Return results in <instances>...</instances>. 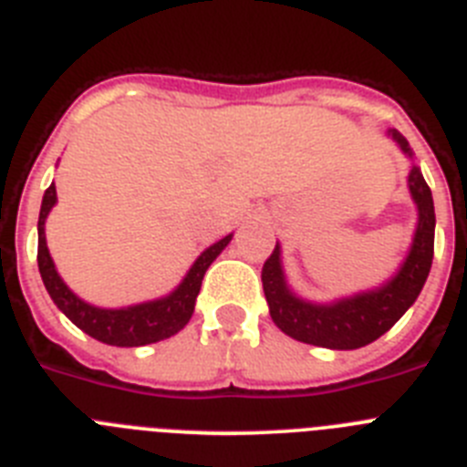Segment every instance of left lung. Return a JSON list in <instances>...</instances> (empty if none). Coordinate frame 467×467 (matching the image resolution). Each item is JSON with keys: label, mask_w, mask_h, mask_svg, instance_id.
Here are the masks:
<instances>
[{"label": "left lung", "mask_w": 467, "mask_h": 467, "mask_svg": "<svg viewBox=\"0 0 467 467\" xmlns=\"http://www.w3.org/2000/svg\"><path fill=\"white\" fill-rule=\"evenodd\" d=\"M388 135L400 144L404 154L411 156L410 142L398 130H388ZM407 182L419 208L414 241L398 274L377 290L360 292L332 304H311L299 299L285 283L280 245L275 243L271 257L264 262L262 285L271 317L287 337L334 350L362 348L386 334L414 304L431 274L435 250V205L419 166H411Z\"/></svg>", "instance_id": "1"}]
</instances>
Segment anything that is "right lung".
I'll return each mask as SVG.
<instances>
[{"instance_id":"right-lung-1","label":"right lung","mask_w":467,"mask_h":467,"mask_svg":"<svg viewBox=\"0 0 467 467\" xmlns=\"http://www.w3.org/2000/svg\"><path fill=\"white\" fill-rule=\"evenodd\" d=\"M56 184L47 189L44 201H41L39 210V247H36V262H39V274L44 285H47L48 295H51L53 304H56L65 316L72 320L79 329H84L88 337L102 341L109 346H147L163 341L172 334H177L184 325L189 323V317L193 313V304L201 292V283L208 271L210 264L217 259V254L229 245L231 234L210 245L201 257L193 262L189 274L184 280L177 285L175 290L168 296H161L154 301H144V304H135L128 308H98L86 304L84 299L74 295L63 278L57 275L56 264H53L51 254L47 247V234H44V224L56 205Z\"/></svg>"}]
</instances>
